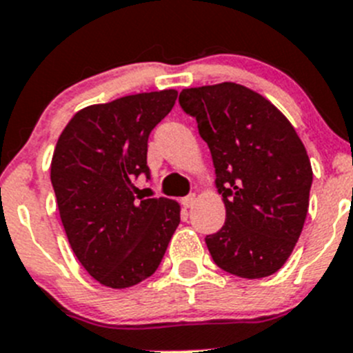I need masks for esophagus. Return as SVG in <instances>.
Instances as JSON below:
<instances>
[{
	"label": "esophagus",
	"mask_w": 353,
	"mask_h": 353,
	"mask_svg": "<svg viewBox=\"0 0 353 353\" xmlns=\"http://www.w3.org/2000/svg\"><path fill=\"white\" fill-rule=\"evenodd\" d=\"M194 203H196V196H194V194H190V196L183 197V199H182V206L183 208H192Z\"/></svg>",
	"instance_id": "1"
}]
</instances>
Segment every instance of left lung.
<instances>
[{"mask_svg":"<svg viewBox=\"0 0 353 353\" xmlns=\"http://www.w3.org/2000/svg\"><path fill=\"white\" fill-rule=\"evenodd\" d=\"M179 100L210 147L225 204L223 227L206 236L213 261L244 279L275 274L307 218L312 166L303 142L274 103L237 83L185 88Z\"/></svg>","mask_w":353,"mask_h":353,"instance_id":"8db88e82","label":"left lung"}]
</instances>
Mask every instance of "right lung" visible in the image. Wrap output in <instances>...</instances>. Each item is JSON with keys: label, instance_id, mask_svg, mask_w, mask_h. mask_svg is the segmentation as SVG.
I'll list each match as a JSON object with an SVG mask.
<instances>
[{"label": "right lung", "instance_id": "1", "mask_svg": "<svg viewBox=\"0 0 353 353\" xmlns=\"http://www.w3.org/2000/svg\"><path fill=\"white\" fill-rule=\"evenodd\" d=\"M176 90L137 93L76 112L60 133L52 179L60 220L79 263L112 290L142 283L159 267L180 223V204L137 201L147 142L168 116Z\"/></svg>", "mask_w": 353, "mask_h": 353}]
</instances>
